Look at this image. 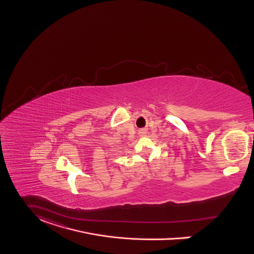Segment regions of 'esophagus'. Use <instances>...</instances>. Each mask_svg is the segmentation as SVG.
<instances>
[{
  "instance_id": "esophagus-1",
  "label": "esophagus",
  "mask_w": 254,
  "mask_h": 254,
  "mask_svg": "<svg viewBox=\"0 0 254 254\" xmlns=\"http://www.w3.org/2000/svg\"><path fill=\"white\" fill-rule=\"evenodd\" d=\"M138 134L140 136H143V135H146V130H144V129H140L139 131H138Z\"/></svg>"
}]
</instances>
